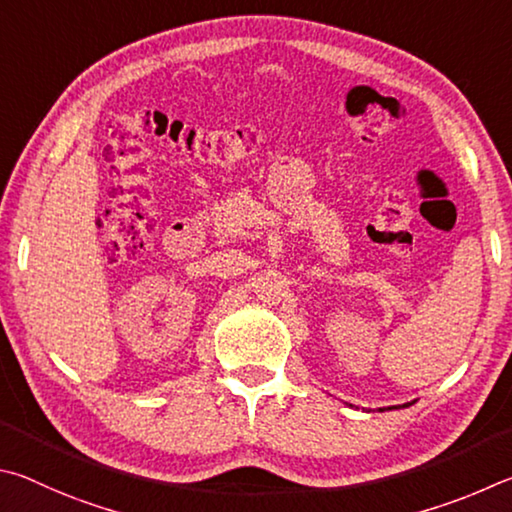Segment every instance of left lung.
Wrapping results in <instances>:
<instances>
[{
	"instance_id": "obj_1",
	"label": "left lung",
	"mask_w": 512,
	"mask_h": 512,
	"mask_svg": "<svg viewBox=\"0 0 512 512\" xmlns=\"http://www.w3.org/2000/svg\"><path fill=\"white\" fill-rule=\"evenodd\" d=\"M411 405V402H407V405H402V407H409Z\"/></svg>"
}]
</instances>
